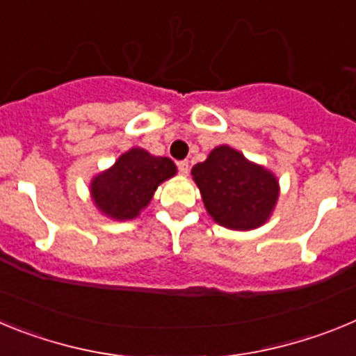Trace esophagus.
Wrapping results in <instances>:
<instances>
[{
	"instance_id": "1",
	"label": "esophagus",
	"mask_w": 356,
	"mask_h": 356,
	"mask_svg": "<svg viewBox=\"0 0 356 356\" xmlns=\"http://www.w3.org/2000/svg\"><path fill=\"white\" fill-rule=\"evenodd\" d=\"M188 169H191V168H188L187 160H181V162H178V171H180L181 175L187 176L188 175Z\"/></svg>"
}]
</instances>
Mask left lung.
Wrapping results in <instances>:
<instances>
[{
  "label": "left lung",
  "instance_id": "8db88e82",
  "mask_svg": "<svg viewBox=\"0 0 356 356\" xmlns=\"http://www.w3.org/2000/svg\"><path fill=\"white\" fill-rule=\"evenodd\" d=\"M207 212L229 229H254L271 217L280 196L276 176L241 151L217 146L193 168Z\"/></svg>",
  "mask_w": 356,
  "mask_h": 356
}]
</instances>
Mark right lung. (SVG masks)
<instances>
[{
    "label": "right lung",
    "instance_id": "1",
    "mask_svg": "<svg viewBox=\"0 0 356 356\" xmlns=\"http://www.w3.org/2000/svg\"><path fill=\"white\" fill-rule=\"evenodd\" d=\"M176 175V165L168 156L149 155L143 147H131L115 163L90 181L94 205L106 217L127 221L149 205L162 181Z\"/></svg>",
    "mask_w": 356,
    "mask_h": 356
}]
</instances>
